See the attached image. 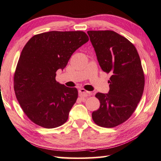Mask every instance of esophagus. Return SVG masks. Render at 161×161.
Instances as JSON below:
<instances>
[{
	"instance_id": "34e87169",
	"label": "esophagus",
	"mask_w": 161,
	"mask_h": 161,
	"mask_svg": "<svg viewBox=\"0 0 161 161\" xmlns=\"http://www.w3.org/2000/svg\"><path fill=\"white\" fill-rule=\"evenodd\" d=\"M78 92H79V95L80 97H85L89 96L91 94L90 92H88V91H87L86 90H85L83 88H80L79 91H78Z\"/></svg>"
}]
</instances>
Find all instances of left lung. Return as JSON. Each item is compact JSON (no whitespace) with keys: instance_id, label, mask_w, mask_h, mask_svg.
Masks as SVG:
<instances>
[{"instance_id":"left-lung-1","label":"left lung","mask_w":161,"mask_h":161,"mask_svg":"<svg viewBox=\"0 0 161 161\" xmlns=\"http://www.w3.org/2000/svg\"><path fill=\"white\" fill-rule=\"evenodd\" d=\"M87 34L102 71L110 74L109 92H97L98 110L92 118L97 125L114 128L134 113L144 88V74L136 47L114 31H88Z\"/></svg>"}]
</instances>
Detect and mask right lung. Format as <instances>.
Segmentation results:
<instances>
[{
    "label": "right lung",
    "instance_id": "add662e5",
    "mask_svg": "<svg viewBox=\"0 0 161 161\" xmlns=\"http://www.w3.org/2000/svg\"><path fill=\"white\" fill-rule=\"evenodd\" d=\"M89 41L86 33L53 31L33 36L21 53L14 75L17 101L36 125L54 128L66 122L78 90L55 80L75 50Z\"/></svg>",
    "mask_w": 161,
    "mask_h": 161
}]
</instances>
